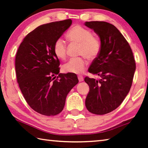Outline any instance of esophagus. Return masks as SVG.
<instances>
[{"label":"esophagus","instance_id":"1","mask_svg":"<svg viewBox=\"0 0 148 148\" xmlns=\"http://www.w3.org/2000/svg\"><path fill=\"white\" fill-rule=\"evenodd\" d=\"M77 77H78V79H79V82H81V81H83V79H84V78L82 76H78Z\"/></svg>","mask_w":148,"mask_h":148}]
</instances>
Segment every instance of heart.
Returning <instances> with one entry per match:
<instances>
[{
    "label": "heart",
    "instance_id": "1",
    "mask_svg": "<svg viewBox=\"0 0 148 148\" xmlns=\"http://www.w3.org/2000/svg\"><path fill=\"white\" fill-rule=\"evenodd\" d=\"M67 38L72 43L79 45L78 54L92 60L95 59L101 51V41L97 37L93 36L90 30L80 25L72 28L67 34ZM53 52L59 59L64 60L67 56V45L64 40L59 38L55 40L53 45ZM87 62L83 57L72 58L63 65L65 72L79 74L85 70Z\"/></svg>",
    "mask_w": 148,
    "mask_h": 148
}]
</instances>
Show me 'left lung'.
Listing matches in <instances>:
<instances>
[{"mask_svg":"<svg viewBox=\"0 0 148 148\" xmlns=\"http://www.w3.org/2000/svg\"><path fill=\"white\" fill-rule=\"evenodd\" d=\"M100 37L102 48L88 72L100 79L86 77L90 92L85 105L93 114L102 115L120 106L132 84L136 62L129 44L113 25L105 21H86Z\"/></svg>","mask_w":148,"mask_h":148,"instance_id":"1","label":"left lung"}]
</instances>
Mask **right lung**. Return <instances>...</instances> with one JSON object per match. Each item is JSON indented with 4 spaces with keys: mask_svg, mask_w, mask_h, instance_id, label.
I'll return each instance as SVG.
<instances>
[{
    "mask_svg": "<svg viewBox=\"0 0 148 148\" xmlns=\"http://www.w3.org/2000/svg\"><path fill=\"white\" fill-rule=\"evenodd\" d=\"M71 24L68 19L37 27L23 39L16 55L21 92L30 108L42 115L61 112L67 94L79 82L76 75L59 73L60 61L53 52L55 40Z\"/></svg>",
    "mask_w": 148,
    "mask_h": 148,
    "instance_id": "right-lung-1",
    "label": "right lung"
}]
</instances>
